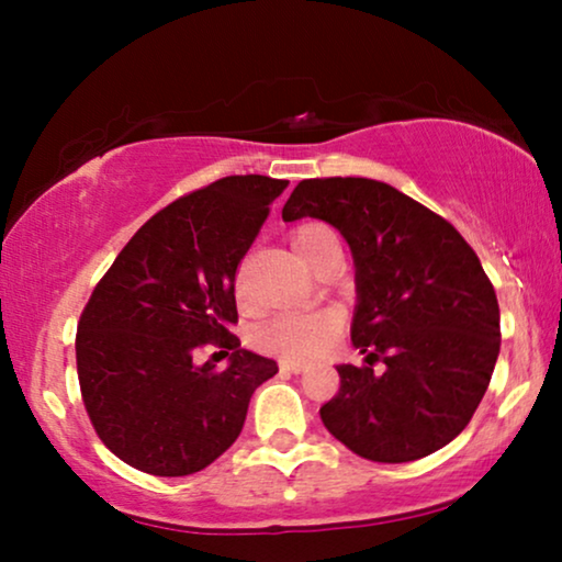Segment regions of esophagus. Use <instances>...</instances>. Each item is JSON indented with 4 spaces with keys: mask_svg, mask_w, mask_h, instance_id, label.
<instances>
[{
    "mask_svg": "<svg viewBox=\"0 0 562 562\" xmlns=\"http://www.w3.org/2000/svg\"><path fill=\"white\" fill-rule=\"evenodd\" d=\"M281 371L283 373H304L306 366H302V363H281Z\"/></svg>",
    "mask_w": 562,
    "mask_h": 562,
    "instance_id": "1",
    "label": "esophagus"
}]
</instances>
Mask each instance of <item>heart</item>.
Returning a JSON list of instances; mask_svg holds the SVG:
<instances>
[{
	"instance_id": "obj_1",
	"label": "heart",
	"mask_w": 562,
	"mask_h": 562,
	"mask_svg": "<svg viewBox=\"0 0 562 562\" xmlns=\"http://www.w3.org/2000/svg\"><path fill=\"white\" fill-rule=\"evenodd\" d=\"M337 237L329 227L310 222L291 233V248L306 266L314 268L322 250L335 245ZM342 329V317L335 310H312V312H289L276 314L263 325L256 327L252 342L263 352L276 358L306 363L325 352Z\"/></svg>"
}]
</instances>
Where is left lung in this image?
I'll return each mask as SVG.
<instances>
[{"instance_id":"left-lung-1","label":"left lung","mask_w":562,"mask_h":562,"mask_svg":"<svg viewBox=\"0 0 562 562\" xmlns=\"http://www.w3.org/2000/svg\"><path fill=\"white\" fill-rule=\"evenodd\" d=\"M281 217L333 225L356 266L350 340L366 366H337L340 391L319 409L329 435L375 463L456 440L502 348L496 291L463 235L389 183L352 176L299 181Z\"/></svg>"}]
</instances>
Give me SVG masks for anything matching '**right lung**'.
I'll list each match as a JSON object with an SVG mask.
<instances>
[{"label": "right lung", "mask_w": 562, "mask_h": 562, "mask_svg": "<svg viewBox=\"0 0 562 562\" xmlns=\"http://www.w3.org/2000/svg\"><path fill=\"white\" fill-rule=\"evenodd\" d=\"M286 187L227 176L176 199L97 283L76 333L81 396L99 440L137 471H202L237 440L252 391L279 373L229 327L237 263ZM206 341L231 356L227 369L195 363Z\"/></svg>", "instance_id": "right-lung-1"}]
</instances>
